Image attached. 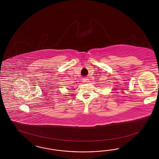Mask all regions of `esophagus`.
Returning a JSON list of instances; mask_svg holds the SVG:
<instances>
[{
	"label": "esophagus",
	"instance_id": "esophagus-1",
	"mask_svg": "<svg viewBox=\"0 0 159 159\" xmlns=\"http://www.w3.org/2000/svg\"><path fill=\"white\" fill-rule=\"evenodd\" d=\"M88 82H89V81H88V79H87V78H84V79H83V82L84 83H87Z\"/></svg>",
	"mask_w": 159,
	"mask_h": 159
}]
</instances>
